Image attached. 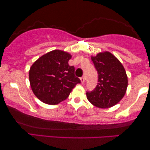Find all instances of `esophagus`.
<instances>
[{"label": "esophagus", "instance_id": "obj_1", "mask_svg": "<svg viewBox=\"0 0 150 150\" xmlns=\"http://www.w3.org/2000/svg\"><path fill=\"white\" fill-rule=\"evenodd\" d=\"M81 83H82V84L85 83V78H84V77H81Z\"/></svg>", "mask_w": 150, "mask_h": 150}]
</instances>
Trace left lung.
<instances>
[{"mask_svg": "<svg viewBox=\"0 0 150 150\" xmlns=\"http://www.w3.org/2000/svg\"><path fill=\"white\" fill-rule=\"evenodd\" d=\"M98 71V83L95 89L87 91L89 101L98 108H106L117 104L128 87V77L120 61L108 52L91 57Z\"/></svg>", "mask_w": 150, "mask_h": 150, "instance_id": "8db88e82", "label": "left lung"}]
</instances>
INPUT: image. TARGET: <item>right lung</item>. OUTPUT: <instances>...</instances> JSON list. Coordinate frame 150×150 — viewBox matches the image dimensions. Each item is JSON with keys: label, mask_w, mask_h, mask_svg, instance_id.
<instances>
[{"label": "right lung", "mask_w": 150, "mask_h": 150, "mask_svg": "<svg viewBox=\"0 0 150 150\" xmlns=\"http://www.w3.org/2000/svg\"><path fill=\"white\" fill-rule=\"evenodd\" d=\"M71 56L55 50L39 58L29 70L32 91L44 103L55 105L67 99L81 80L75 76V68L69 66Z\"/></svg>", "instance_id": "add662e5"}]
</instances>
